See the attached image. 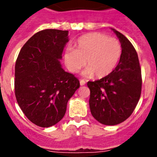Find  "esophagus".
<instances>
[{
  "label": "esophagus",
  "mask_w": 157,
  "mask_h": 157,
  "mask_svg": "<svg viewBox=\"0 0 157 157\" xmlns=\"http://www.w3.org/2000/svg\"><path fill=\"white\" fill-rule=\"evenodd\" d=\"M86 83V81H85L84 79H81V80H80V84H81V86H85Z\"/></svg>",
  "instance_id": "1"
}]
</instances>
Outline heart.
<instances>
[{
    "label": "heart",
    "instance_id": "heart-1",
    "mask_svg": "<svg viewBox=\"0 0 157 157\" xmlns=\"http://www.w3.org/2000/svg\"><path fill=\"white\" fill-rule=\"evenodd\" d=\"M122 46L119 40L99 33H87L76 40L75 50L68 48L64 62L68 70L77 73L86 66L84 75L103 78L112 73L121 58Z\"/></svg>",
    "mask_w": 157,
    "mask_h": 157
}]
</instances>
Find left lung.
Returning a JSON list of instances; mask_svg holds the SVG:
<instances>
[{"instance_id": "obj_1", "label": "left lung", "mask_w": 157, "mask_h": 157, "mask_svg": "<svg viewBox=\"0 0 157 157\" xmlns=\"http://www.w3.org/2000/svg\"><path fill=\"white\" fill-rule=\"evenodd\" d=\"M121 58L112 73L100 80L88 81L91 114L101 124L115 125L130 117L139 103L142 75L139 57L131 42L118 31Z\"/></svg>"}]
</instances>
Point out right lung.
Here are the masks:
<instances>
[{"mask_svg": "<svg viewBox=\"0 0 157 157\" xmlns=\"http://www.w3.org/2000/svg\"><path fill=\"white\" fill-rule=\"evenodd\" d=\"M67 35L68 31H40L24 44L16 60V99L28 119L40 127L60 121L80 87L78 79L64 71L59 62Z\"/></svg>", "mask_w": 157, "mask_h": 157, "instance_id": "obj_1", "label": "right lung"}]
</instances>
